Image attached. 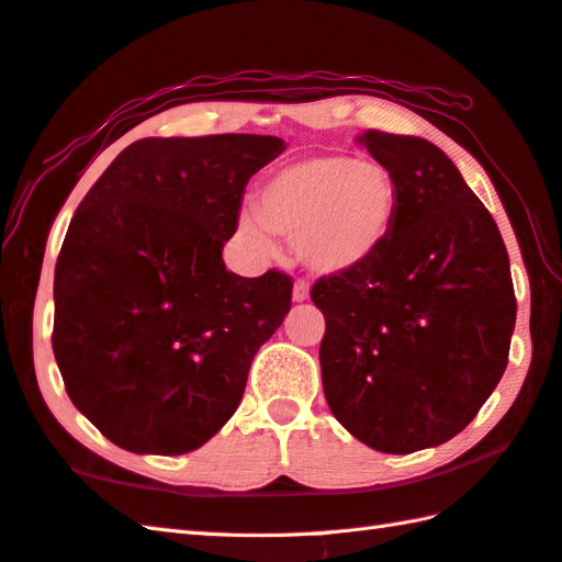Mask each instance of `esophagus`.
I'll return each mask as SVG.
<instances>
[{"instance_id":"obj_1","label":"esophagus","mask_w":562,"mask_h":562,"mask_svg":"<svg viewBox=\"0 0 562 562\" xmlns=\"http://www.w3.org/2000/svg\"><path fill=\"white\" fill-rule=\"evenodd\" d=\"M292 300L296 304H302V302L310 300V284H306L304 280H296L294 288H292Z\"/></svg>"}]
</instances>
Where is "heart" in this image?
<instances>
[{
  "label": "heart",
  "instance_id": "heart-1",
  "mask_svg": "<svg viewBox=\"0 0 562 562\" xmlns=\"http://www.w3.org/2000/svg\"><path fill=\"white\" fill-rule=\"evenodd\" d=\"M400 212V184L387 165L314 156L282 165L260 187L258 212H244L238 234L272 252V234L296 240L306 268L340 274L366 266L387 244Z\"/></svg>",
  "mask_w": 562,
  "mask_h": 562
}]
</instances>
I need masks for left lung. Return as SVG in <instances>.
<instances>
[{
	"mask_svg": "<svg viewBox=\"0 0 562 562\" xmlns=\"http://www.w3.org/2000/svg\"><path fill=\"white\" fill-rule=\"evenodd\" d=\"M356 143L392 170L400 212L375 258L312 288L324 397L360 443L404 456L475 419L507 368L516 296L497 224L441 148L382 131Z\"/></svg>",
	"mask_w": 562,
	"mask_h": 562,
	"instance_id": "8db88e82",
	"label": "left lung"
}]
</instances>
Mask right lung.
<instances>
[{"label": "right lung", "instance_id": "right-lung-1", "mask_svg": "<svg viewBox=\"0 0 562 562\" xmlns=\"http://www.w3.org/2000/svg\"><path fill=\"white\" fill-rule=\"evenodd\" d=\"M282 138H143L77 206L55 262L53 353L72 404L138 456L204 446L292 306L278 270L240 278L222 250L248 180Z\"/></svg>", "mask_w": 562, "mask_h": 562}]
</instances>
